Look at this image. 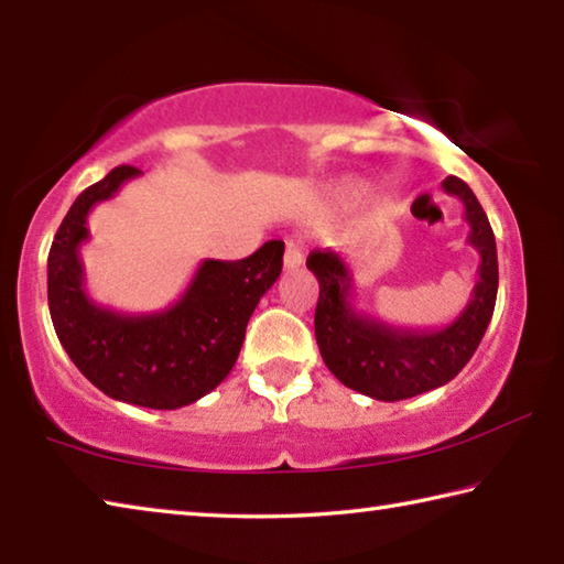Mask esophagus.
Masks as SVG:
<instances>
[{
  "instance_id": "1",
  "label": "esophagus",
  "mask_w": 564,
  "mask_h": 564,
  "mask_svg": "<svg viewBox=\"0 0 564 564\" xmlns=\"http://www.w3.org/2000/svg\"><path fill=\"white\" fill-rule=\"evenodd\" d=\"M303 263V253H301V246L295 241H285V253H283V269L285 271H293L299 269Z\"/></svg>"
}]
</instances>
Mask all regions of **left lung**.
Segmentation results:
<instances>
[{"label": "left lung", "instance_id": "8db88e82", "mask_svg": "<svg viewBox=\"0 0 564 564\" xmlns=\"http://www.w3.org/2000/svg\"><path fill=\"white\" fill-rule=\"evenodd\" d=\"M457 196L470 226L467 243L480 253L470 301L451 326L441 330H408L362 313L352 303V279L346 261L333 251H313L308 271L321 293L316 305V340L323 362L343 386L386 400H405L435 390L460 373L480 346L498 299V248L488 216L470 186L457 176L443 181Z\"/></svg>", "mask_w": 564, "mask_h": 564}]
</instances>
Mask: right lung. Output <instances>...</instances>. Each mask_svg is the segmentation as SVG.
I'll return each mask as SVG.
<instances>
[{"instance_id":"obj_1","label":"right lung","mask_w":564,"mask_h":564,"mask_svg":"<svg viewBox=\"0 0 564 564\" xmlns=\"http://www.w3.org/2000/svg\"><path fill=\"white\" fill-rule=\"evenodd\" d=\"M139 174L117 166L82 191L54 236L46 293L56 336L89 383L121 403L176 410L231 373L248 318L281 275L283 241L263 243L243 261L206 259L169 308L121 313L101 305L84 285L79 251L89 241L87 221L94 206Z\"/></svg>"}]
</instances>
